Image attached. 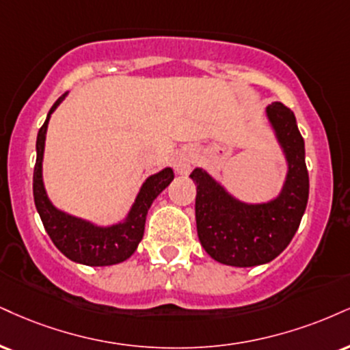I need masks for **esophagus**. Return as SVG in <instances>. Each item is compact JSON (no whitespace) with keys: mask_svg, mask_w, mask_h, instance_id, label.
Instances as JSON below:
<instances>
[{"mask_svg":"<svg viewBox=\"0 0 350 350\" xmlns=\"http://www.w3.org/2000/svg\"><path fill=\"white\" fill-rule=\"evenodd\" d=\"M172 166H174V171L178 172V174H187L192 167L191 151L187 150L179 151V153L174 157V163H172Z\"/></svg>","mask_w":350,"mask_h":350,"instance_id":"esophagus-1","label":"esophagus"}]
</instances>
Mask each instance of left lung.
Here are the masks:
<instances>
[{
    "label": "left lung",
    "mask_w": 350,
    "mask_h": 350,
    "mask_svg": "<svg viewBox=\"0 0 350 350\" xmlns=\"http://www.w3.org/2000/svg\"><path fill=\"white\" fill-rule=\"evenodd\" d=\"M266 119L287 166L284 184L272 199H238L204 167L189 176L197 184L196 221L202 247L225 266L252 267L275 259L295 237L308 202L305 142L295 116L282 103H272Z\"/></svg>",
    "instance_id": "8db88e82"
}]
</instances>
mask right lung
Segmentation results:
<instances>
[{
  "mask_svg": "<svg viewBox=\"0 0 350 350\" xmlns=\"http://www.w3.org/2000/svg\"><path fill=\"white\" fill-rule=\"evenodd\" d=\"M66 96L68 92L57 99V103L47 113L44 125L37 133L33 202H36V208L44 223L45 231L63 256H66L73 262L84 264V266H113V264L127 260L137 251L143 238L146 215H148L151 204L164 189L170 186L171 180L174 179V172L170 166H166L161 171L148 176L138 189L127 215L120 221L111 223V225H100V223L71 215V213L55 207L44 184V151L50 117L55 109L65 100Z\"/></svg>",
  "mask_w": 350,
  "mask_h": 350,
  "instance_id": "add662e5",
  "label": "right lung"
}]
</instances>
